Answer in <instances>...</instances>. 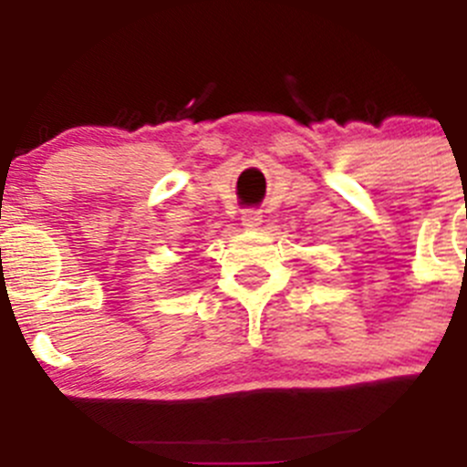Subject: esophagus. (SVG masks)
<instances>
[{
    "instance_id": "obj_1",
    "label": "esophagus",
    "mask_w": 467,
    "mask_h": 467,
    "mask_svg": "<svg viewBox=\"0 0 467 467\" xmlns=\"http://www.w3.org/2000/svg\"><path fill=\"white\" fill-rule=\"evenodd\" d=\"M242 225L248 230H257L262 225V212L260 210H244Z\"/></svg>"
}]
</instances>
